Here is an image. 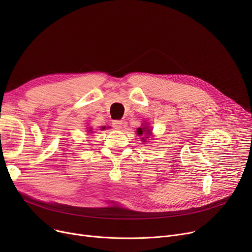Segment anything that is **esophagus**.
Listing matches in <instances>:
<instances>
[{
    "label": "esophagus",
    "mask_w": 252,
    "mask_h": 252,
    "mask_svg": "<svg viewBox=\"0 0 252 252\" xmlns=\"http://www.w3.org/2000/svg\"><path fill=\"white\" fill-rule=\"evenodd\" d=\"M123 125H124V123L122 121H113L112 122L113 127H115L116 129H121L123 127Z\"/></svg>",
    "instance_id": "34e87169"
}]
</instances>
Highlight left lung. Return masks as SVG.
<instances>
[{
    "mask_svg": "<svg viewBox=\"0 0 252 252\" xmlns=\"http://www.w3.org/2000/svg\"><path fill=\"white\" fill-rule=\"evenodd\" d=\"M137 134L139 135V136H142V135H145V138L143 137L142 139V141L143 142H145L147 140V138H149L150 136H151V128H149V126H148V124H146L145 126H143L142 127H138L137 128Z\"/></svg>",
    "mask_w": 252,
    "mask_h": 252,
    "instance_id": "8db88e82",
    "label": "left lung"
}]
</instances>
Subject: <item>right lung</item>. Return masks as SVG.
Returning a JSON list of instances; mask_svg holds the SVG:
<instances>
[{
  "label": "right lung",
  "mask_w": 252,
  "mask_h": 252,
  "mask_svg": "<svg viewBox=\"0 0 252 252\" xmlns=\"http://www.w3.org/2000/svg\"><path fill=\"white\" fill-rule=\"evenodd\" d=\"M103 128H105V126H104ZM88 131H89V133H93V131H92V128H90V127H89V130H88Z\"/></svg>",
  "instance_id": "1"
}]
</instances>
